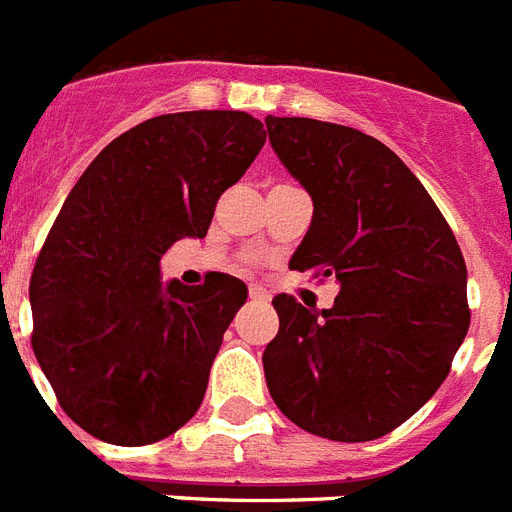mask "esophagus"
I'll return each mask as SVG.
<instances>
[{"mask_svg":"<svg viewBox=\"0 0 512 512\" xmlns=\"http://www.w3.org/2000/svg\"><path fill=\"white\" fill-rule=\"evenodd\" d=\"M249 299L252 302H268L270 294L265 289H260V286H249Z\"/></svg>","mask_w":512,"mask_h":512,"instance_id":"obj_1","label":"esophagus"}]
</instances>
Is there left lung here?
I'll list each match as a JSON object with an SVG mask.
<instances>
[{
    "label": "left lung",
    "instance_id": "1",
    "mask_svg": "<svg viewBox=\"0 0 512 512\" xmlns=\"http://www.w3.org/2000/svg\"><path fill=\"white\" fill-rule=\"evenodd\" d=\"M281 165L313 199L289 268L339 284L328 310L278 294L265 384L299 429L371 442L418 413L468 334V270L447 220L392 149L357 128L265 118Z\"/></svg>",
    "mask_w": 512,
    "mask_h": 512
}]
</instances>
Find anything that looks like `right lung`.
<instances>
[{
	"mask_svg": "<svg viewBox=\"0 0 512 512\" xmlns=\"http://www.w3.org/2000/svg\"><path fill=\"white\" fill-rule=\"evenodd\" d=\"M265 144L247 112L144 120L110 141L65 199L31 276L33 352L62 410L118 447L160 442L197 413L244 281H162L181 239H205L215 202Z\"/></svg>",
	"mask_w": 512,
	"mask_h": 512,
	"instance_id": "right-lung-1",
	"label": "right lung"
}]
</instances>
